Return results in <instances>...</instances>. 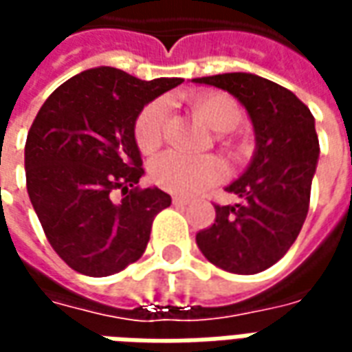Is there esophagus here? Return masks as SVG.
I'll list each match as a JSON object with an SVG mask.
<instances>
[{
	"label": "esophagus",
	"mask_w": 352,
	"mask_h": 352,
	"mask_svg": "<svg viewBox=\"0 0 352 352\" xmlns=\"http://www.w3.org/2000/svg\"><path fill=\"white\" fill-rule=\"evenodd\" d=\"M171 201H173V206H186V204H188V199L181 198V196H173Z\"/></svg>",
	"instance_id": "obj_1"
}]
</instances>
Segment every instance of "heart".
<instances>
[{
    "label": "heart",
    "instance_id": "b5f03b06",
    "mask_svg": "<svg viewBox=\"0 0 352 352\" xmlns=\"http://www.w3.org/2000/svg\"><path fill=\"white\" fill-rule=\"evenodd\" d=\"M188 103L196 115L211 128L219 131V146L234 162H241L247 154V143L234 138L232 131L241 122V107L230 94L198 92L192 94ZM168 103L154 100L141 109L133 124V139L143 154H153L164 143ZM224 177V164L217 156H184L166 153L151 164V179L162 190L181 196H194L207 190Z\"/></svg>",
    "mask_w": 352,
    "mask_h": 352
}]
</instances>
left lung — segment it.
I'll list each match as a JSON object with an SVG mask.
<instances>
[{
    "instance_id": "8db88e82",
    "label": "left lung",
    "mask_w": 352,
    "mask_h": 352,
    "mask_svg": "<svg viewBox=\"0 0 352 352\" xmlns=\"http://www.w3.org/2000/svg\"><path fill=\"white\" fill-rule=\"evenodd\" d=\"M194 82L236 96L256 133L251 166L226 188L241 204H214V222L199 230L196 243L211 264L226 272H264L287 254L309 211L320 151L315 118L290 90L258 75L222 73Z\"/></svg>"
}]
</instances>
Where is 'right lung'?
<instances>
[{
  "label": "right lung",
  "instance_id": "add662e5",
  "mask_svg": "<svg viewBox=\"0 0 352 352\" xmlns=\"http://www.w3.org/2000/svg\"><path fill=\"white\" fill-rule=\"evenodd\" d=\"M181 82L96 67L65 80L39 109L24 151L28 194L50 247L75 272L107 277L143 256L171 196L139 188L145 169L133 124Z\"/></svg>",
  "mask_w": 352,
  "mask_h": 352
}]
</instances>
